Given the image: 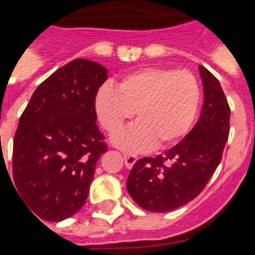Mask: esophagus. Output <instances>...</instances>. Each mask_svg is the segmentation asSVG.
Listing matches in <instances>:
<instances>
[{"label":"esophagus","mask_w":255,"mask_h":255,"mask_svg":"<svg viewBox=\"0 0 255 255\" xmlns=\"http://www.w3.org/2000/svg\"><path fill=\"white\" fill-rule=\"evenodd\" d=\"M137 158H136L135 155H131V153H124V164L127 168H132L133 164L136 163Z\"/></svg>","instance_id":"1"}]
</instances>
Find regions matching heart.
I'll return each instance as SVG.
<instances>
[{
	"label": "heart",
	"mask_w": 255,
	"mask_h": 255,
	"mask_svg": "<svg viewBox=\"0 0 255 255\" xmlns=\"http://www.w3.org/2000/svg\"><path fill=\"white\" fill-rule=\"evenodd\" d=\"M201 100V88L188 71L149 67L127 75L118 88L106 84L95 99L97 118L110 133L124 127L135 112L137 122L112 139L127 152L166 147L190 129Z\"/></svg>",
	"instance_id": "heart-1"
}]
</instances>
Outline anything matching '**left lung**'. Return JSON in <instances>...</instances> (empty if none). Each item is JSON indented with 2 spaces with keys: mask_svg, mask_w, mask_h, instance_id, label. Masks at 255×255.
<instances>
[{
  "mask_svg": "<svg viewBox=\"0 0 255 255\" xmlns=\"http://www.w3.org/2000/svg\"><path fill=\"white\" fill-rule=\"evenodd\" d=\"M199 75L205 100L198 123L163 155L139 159L128 175V194L152 213H168L197 198L222 159L230 108L215 76L201 65Z\"/></svg>",
  "mask_w": 255,
  "mask_h": 255,
  "instance_id": "8db88e82",
  "label": "left lung"
}]
</instances>
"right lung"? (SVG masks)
Instances as JSON below:
<instances>
[{"instance_id": "1", "label": "right lung", "mask_w": 255, "mask_h": 255, "mask_svg": "<svg viewBox=\"0 0 255 255\" xmlns=\"http://www.w3.org/2000/svg\"><path fill=\"white\" fill-rule=\"evenodd\" d=\"M107 79L102 64L76 58L38 85L19 118L14 188L44 221L69 218L87 201L97 160L107 151L95 111Z\"/></svg>"}]
</instances>
